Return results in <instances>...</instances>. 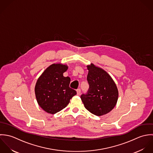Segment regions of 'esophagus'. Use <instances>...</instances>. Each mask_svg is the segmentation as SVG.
<instances>
[{"instance_id":"obj_1","label":"esophagus","mask_w":153,"mask_h":153,"mask_svg":"<svg viewBox=\"0 0 153 153\" xmlns=\"http://www.w3.org/2000/svg\"><path fill=\"white\" fill-rule=\"evenodd\" d=\"M80 93H81V90H80V89H78L77 90V95H80Z\"/></svg>"}]
</instances>
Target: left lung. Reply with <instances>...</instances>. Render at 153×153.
<instances>
[{
    "instance_id": "left-lung-1",
    "label": "left lung",
    "mask_w": 153,
    "mask_h": 153,
    "mask_svg": "<svg viewBox=\"0 0 153 153\" xmlns=\"http://www.w3.org/2000/svg\"><path fill=\"white\" fill-rule=\"evenodd\" d=\"M87 67L89 89L80 98L90 112L97 116L105 115L111 112L117 103L118 88L112 78L103 69L92 63Z\"/></svg>"
}]
</instances>
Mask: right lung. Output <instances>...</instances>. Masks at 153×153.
I'll list each match as a JSON object with an SVG mask.
<instances>
[{
  "instance_id": "1",
  "label": "right lung",
  "mask_w": 153,
  "mask_h": 153,
  "mask_svg": "<svg viewBox=\"0 0 153 153\" xmlns=\"http://www.w3.org/2000/svg\"><path fill=\"white\" fill-rule=\"evenodd\" d=\"M68 66L61 63L48 67L38 79L35 93L39 106L46 112L54 114L65 108L76 91L70 88V78L64 77Z\"/></svg>"
}]
</instances>
